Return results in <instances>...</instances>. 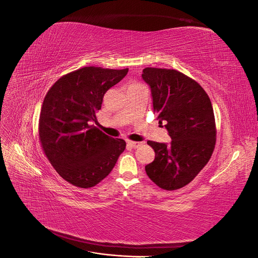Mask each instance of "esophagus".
<instances>
[{"label": "esophagus", "mask_w": 258, "mask_h": 258, "mask_svg": "<svg viewBox=\"0 0 258 258\" xmlns=\"http://www.w3.org/2000/svg\"><path fill=\"white\" fill-rule=\"evenodd\" d=\"M127 144L130 146V147H134V148H138L139 146L142 145V142H136V141H128Z\"/></svg>", "instance_id": "esophagus-1"}]
</instances>
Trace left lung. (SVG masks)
Masks as SVG:
<instances>
[{"label":"left lung","mask_w":258,"mask_h":258,"mask_svg":"<svg viewBox=\"0 0 258 258\" xmlns=\"http://www.w3.org/2000/svg\"><path fill=\"white\" fill-rule=\"evenodd\" d=\"M143 80L151 87L154 113L165 122L171 143L148 141L155 159L145 166L146 174L166 190L190 183L213 154L216 127L212 103L201 86L187 75L170 69L145 68Z\"/></svg>","instance_id":"obj_1"}]
</instances>
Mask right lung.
<instances>
[{"label":"right lung","instance_id":"add662e5","mask_svg":"<svg viewBox=\"0 0 258 258\" xmlns=\"http://www.w3.org/2000/svg\"><path fill=\"white\" fill-rule=\"evenodd\" d=\"M128 69L85 67L68 73L46 93L38 120V136L51 166L67 182L89 188L113 170L126 148L89 122L96 121L104 93L119 83Z\"/></svg>","mask_w":258,"mask_h":258}]
</instances>
